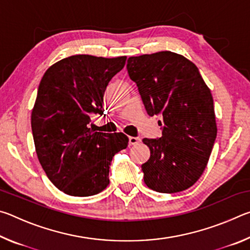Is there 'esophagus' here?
Listing matches in <instances>:
<instances>
[{
  "label": "esophagus",
  "mask_w": 250,
  "mask_h": 250,
  "mask_svg": "<svg viewBox=\"0 0 250 250\" xmlns=\"http://www.w3.org/2000/svg\"><path fill=\"white\" fill-rule=\"evenodd\" d=\"M140 142H141L140 138L129 137V146H135V145H138V143H140Z\"/></svg>",
  "instance_id": "obj_1"
}]
</instances>
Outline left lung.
Masks as SVG:
<instances>
[{"instance_id": "1", "label": "left lung", "mask_w": 250, "mask_h": 250, "mask_svg": "<svg viewBox=\"0 0 250 250\" xmlns=\"http://www.w3.org/2000/svg\"><path fill=\"white\" fill-rule=\"evenodd\" d=\"M149 116L162 115V137L143 139L150 159L145 183L160 193L184 191L204 172L217 134L213 96L194 62L180 54L158 52L128 59Z\"/></svg>"}]
</instances>
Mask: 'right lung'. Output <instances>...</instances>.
Returning a JSON list of instances; mask_svg holds the SVG:
<instances>
[{"label": "right lung", "mask_w": 250, "mask_h": 250, "mask_svg": "<svg viewBox=\"0 0 250 250\" xmlns=\"http://www.w3.org/2000/svg\"><path fill=\"white\" fill-rule=\"evenodd\" d=\"M126 57L74 55L55 62L42 78L31 125L37 158L49 181L71 196H91L109 185L113 155L128 146L124 133L97 132L108 83Z\"/></svg>", "instance_id": "1"}]
</instances>
